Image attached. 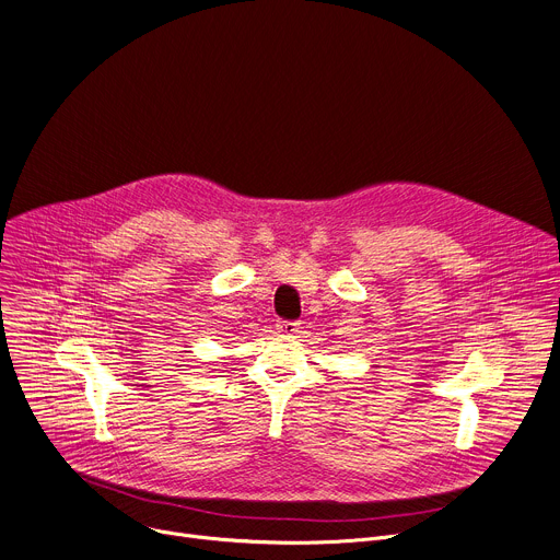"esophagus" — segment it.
<instances>
[{"label": "esophagus", "mask_w": 560, "mask_h": 560, "mask_svg": "<svg viewBox=\"0 0 560 560\" xmlns=\"http://www.w3.org/2000/svg\"><path fill=\"white\" fill-rule=\"evenodd\" d=\"M277 330H279L281 335L292 337V335H296V330H299V322H279V324H277Z\"/></svg>", "instance_id": "esophagus-1"}]
</instances>
